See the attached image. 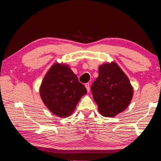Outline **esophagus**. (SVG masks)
Masks as SVG:
<instances>
[{"instance_id": "esophagus-1", "label": "esophagus", "mask_w": 161, "mask_h": 161, "mask_svg": "<svg viewBox=\"0 0 161 161\" xmlns=\"http://www.w3.org/2000/svg\"><path fill=\"white\" fill-rule=\"evenodd\" d=\"M85 87L86 88V90H87V92H89V90H90V88H89V87H90V86H89V83H86V84H85Z\"/></svg>"}]
</instances>
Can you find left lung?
Listing matches in <instances>:
<instances>
[{"mask_svg":"<svg viewBox=\"0 0 161 161\" xmlns=\"http://www.w3.org/2000/svg\"><path fill=\"white\" fill-rule=\"evenodd\" d=\"M99 112L105 117H114L128 107L133 96L129 79L115 62L99 67V77L91 87Z\"/></svg>","mask_w":161,"mask_h":161,"instance_id":"1","label":"left lung"}]
</instances>
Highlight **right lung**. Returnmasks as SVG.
<instances>
[{
  "label": "right lung",
  "instance_id": "add662e5",
  "mask_svg": "<svg viewBox=\"0 0 161 161\" xmlns=\"http://www.w3.org/2000/svg\"><path fill=\"white\" fill-rule=\"evenodd\" d=\"M39 90L46 107L60 118L72 115L79 101L87 92L69 65L58 62L48 69Z\"/></svg>",
  "mask_w": 161,
  "mask_h": 161
}]
</instances>
